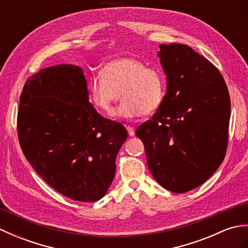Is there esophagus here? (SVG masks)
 <instances>
[{
    "mask_svg": "<svg viewBox=\"0 0 248 248\" xmlns=\"http://www.w3.org/2000/svg\"><path fill=\"white\" fill-rule=\"evenodd\" d=\"M125 129H127L128 134H129L130 136H133V135H134V133H135L134 127H131V125H127V127H125Z\"/></svg>",
    "mask_w": 248,
    "mask_h": 248,
    "instance_id": "1",
    "label": "esophagus"
}]
</instances>
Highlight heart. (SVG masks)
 Wrapping results in <instances>:
<instances>
[{
    "instance_id": "1",
    "label": "heart",
    "mask_w": 248,
    "mask_h": 248,
    "mask_svg": "<svg viewBox=\"0 0 248 248\" xmlns=\"http://www.w3.org/2000/svg\"><path fill=\"white\" fill-rule=\"evenodd\" d=\"M167 80L165 73L133 57L109 61L89 78L87 88L91 101L99 110L109 113L112 104L123 101L115 110L120 118L132 119L151 115L164 102Z\"/></svg>"
}]
</instances>
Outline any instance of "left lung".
<instances>
[{
	"label": "left lung",
	"instance_id": "8db88e82",
	"mask_svg": "<svg viewBox=\"0 0 248 248\" xmlns=\"http://www.w3.org/2000/svg\"><path fill=\"white\" fill-rule=\"evenodd\" d=\"M167 78L164 102L141 124L151 175L173 193L202 186L222 164L228 146L230 96L219 70L186 45H161Z\"/></svg>",
	"mask_w": 248,
	"mask_h": 248
}]
</instances>
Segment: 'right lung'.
<instances>
[{"label":"right lung","instance_id":"right-lung-1","mask_svg":"<svg viewBox=\"0 0 248 248\" xmlns=\"http://www.w3.org/2000/svg\"><path fill=\"white\" fill-rule=\"evenodd\" d=\"M88 96L80 67L52 66L25 82L17 116L21 149L36 172L60 194L84 202L107 193L128 136Z\"/></svg>","mask_w":248,"mask_h":248}]
</instances>
